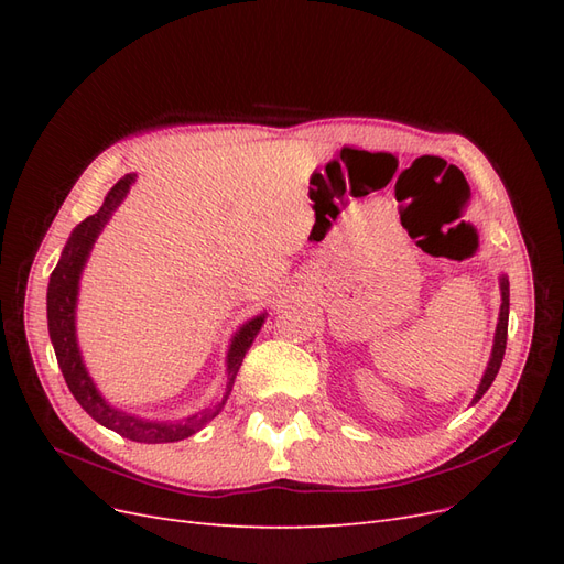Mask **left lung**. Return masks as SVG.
I'll return each mask as SVG.
<instances>
[{
  "mask_svg": "<svg viewBox=\"0 0 564 564\" xmlns=\"http://www.w3.org/2000/svg\"><path fill=\"white\" fill-rule=\"evenodd\" d=\"M499 289H501V308H499V322H497V332H494V346H491V355H489V362H487V369L482 373L480 379V386H477L475 395H473V402L475 404L477 400H480L485 392L489 390V386L494 383V379H497V373L501 369V362H503V352H506V336H508V308H510V284H508V278L501 275L499 278Z\"/></svg>",
  "mask_w": 564,
  "mask_h": 564,
  "instance_id": "8db88e82",
  "label": "left lung"
}]
</instances>
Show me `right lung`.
Returning a JSON list of instances; mask_svg holds the SVG:
<instances>
[{
  "label": "right lung",
  "instance_id": "1",
  "mask_svg": "<svg viewBox=\"0 0 564 564\" xmlns=\"http://www.w3.org/2000/svg\"><path fill=\"white\" fill-rule=\"evenodd\" d=\"M133 181H135V174H127L124 178H119L108 191L104 204H100V209L84 218L82 224L70 232V237H67V242L61 251V259L48 278L46 319H48L51 346H54L63 379L67 388H70L75 400L82 404L84 412L122 437H129L133 442H145V445H160V442H178V440L191 437L197 431H202L214 416H218L226 400L230 398L237 371H240L245 355L251 348L256 334L261 332L268 313L247 319L230 338V346L226 352V392H224V400L216 404V409H209V412H197L181 421H158V419H141L110 404L104 398V392L96 388L87 365H84L79 340H77V299H79L82 272L89 261L98 235L104 232V228L108 226V220L112 218L119 204L127 199Z\"/></svg>",
  "mask_w": 564,
  "mask_h": 564
}]
</instances>
